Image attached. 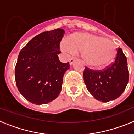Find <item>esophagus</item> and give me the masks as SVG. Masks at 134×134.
Wrapping results in <instances>:
<instances>
[{
  "mask_svg": "<svg viewBox=\"0 0 134 134\" xmlns=\"http://www.w3.org/2000/svg\"><path fill=\"white\" fill-rule=\"evenodd\" d=\"M76 58H73L70 59V65H72L74 62L76 61Z\"/></svg>",
  "mask_w": 134,
  "mask_h": 134,
  "instance_id": "1",
  "label": "esophagus"
}]
</instances>
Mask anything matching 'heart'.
I'll list each match as a JSON object with an SVG mask.
<instances>
[{
    "instance_id": "1",
    "label": "heart",
    "mask_w": 134,
    "mask_h": 134,
    "mask_svg": "<svg viewBox=\"0 0 134 134\" xmlns=\"http://www.w3.org/2000/svg\"><path fill=\"white\" fill-rule=\"evenodd\" d=\"M60 48L66 54L81 51V57L86 64L94 68H103L110 64L115 55L113 41L99 35L84 32L71 34L61 42Z\"/></svg>"
}]
</instances>
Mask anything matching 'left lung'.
<instances>
[{
    "instance_id": "obj_1",
    "label": "left lung",
    "mask_w": 134,
    "mask_h": 134,
    "mask_svg": "<svg viewBox=\"0 0 134 134\" xmlns=\"http://www.w3.org/2000/svg\"><path fill=\"white\" fill-rule=\"evenodd\" d=\"M83 77L87 90L97 100L106 103L119 97L129 80L127 58L122 49L118 48L114 62L103 70L86 67Z\"/></svg>"
}]
</instances>
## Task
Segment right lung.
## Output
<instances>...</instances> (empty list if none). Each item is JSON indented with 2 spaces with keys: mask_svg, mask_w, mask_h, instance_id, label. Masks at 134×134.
Returning <instances> with one entry per match:
<instances>
[{
  "mask_svg": "<svg viewBox=\"0 0 134 134\" xmlns=\"http://www.w3.org/2000/svg\"><path fill=\"white\" fill-rule=\"evenodd\" d=\"M65 31L56 29L45 31L31 40L21 49L15 66L19 91L35 105L48 103L58 97L69 62L62 63L60 43Z\"/></svg>",
  "mask_w": 134,
  "mask_h": 134,
  "instance_id": "right-lung-1",
  "label": "right lung"
}]
</instances>
